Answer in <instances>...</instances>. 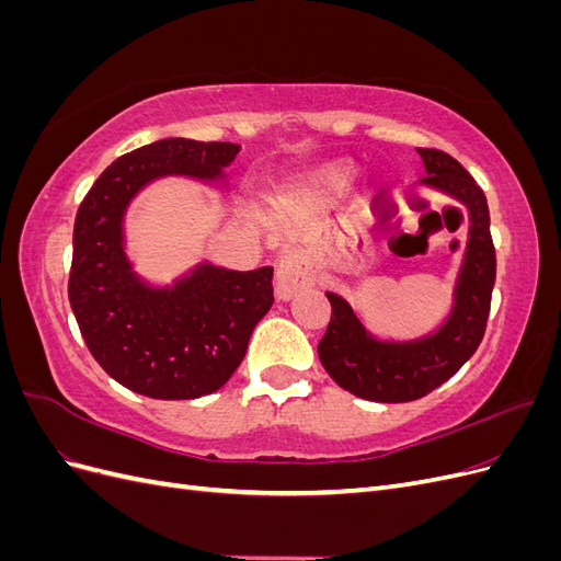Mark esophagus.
Listing matches in <instances>:
<instances>
[{
	"label": "esophagus",
	"mask_w": 561,
	"mask_h": 561,
	"mask_svg": "<svg viewBox=\"0 0 561 561\" xmlns=\"http://www.w3.org/2000/svg\"><path fill=\"white\" fill-rule=\"evenodd\" d=\"M316 283V271L299 250H287L276 268V295L278 299H290L301 287Z\"/></svg>",
	"instance_id": "34e87169"
}]
</instances>
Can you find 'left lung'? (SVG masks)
Masks as SVG:
<instances>
[{
  "label": "left lung",
  "mask_w": 561,
  "mask_h": 561,
  "mask_svg": "<svg viewBox=\"0 0 561 561\" xmlns=\"http://www.w3.org/2000/svg\"><path fill=\"white\" fill-rule=\"evenodd\" d=\"M419 154L428 173L423 182L451 194L470 213L468 252L445 328L414 344H381L365 332L342 297L325 293L332 313L318 342V358L344 390L375 402L419 400L451 379L482 344L496 280V250L482 186L447 151L419 147Z\"/></svg>",
  "instance_id": "8db88e82"
}]
</instances>
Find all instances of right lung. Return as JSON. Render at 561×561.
<instances>
[{
    "mask_svg": "<svg viewBox=\"0 0 561 561\" xmlns=\"http://www.w3.org/2000/svg\"><path fill=\"white\" fill-rule=\"evenodd\" d=\"M241 145L168 138L107 165L75 219L67 295L83 342L122 386L157 400L215 393L241 365L254 325L274 304V268L203 264L173 290H151L130 274L122 217L133 194L161 175L213 180Z\"/></svg>",
    "mask_w": 561,
    "mask_h": 561,
    "instance_id": "1",
    "label": "right lung"
}]
</instances>
